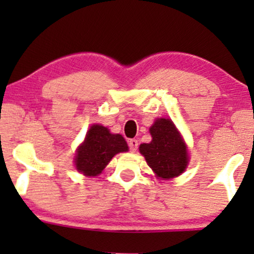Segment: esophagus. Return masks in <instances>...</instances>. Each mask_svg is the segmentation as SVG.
Listing matches in <instances>:
<instances>
[{
	"mask_svg": "<svg viewBox=\"0 0 254 254\" xmlns=\"http://www.w3.org/2000/svg\"><path fill=\"white\" fill-rule=\"evenodd\" d=\"M129 148H130V150L132 151H136L137 150V148H138V141H137V139H130L129 141Z\"/></svg>",
	"mask_w": 254,
	"mask_h": 254,
	"instance_id": "34e87169",
	"label": "esophagus"
}]
</instances>
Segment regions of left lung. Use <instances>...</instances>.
Masks as SVG:
<instances>
[{
	"mask_svg": "<svg viewBox=\"0 0 254 254\" xmlns=\"http://www.w3.org/2000/svg\"><path fill=\"white\" fill-rule=\"evenodd\" d=\"M150 143L139 145V153L160 179H172L183 173L189 164L188 147L171 119L157 118L151 125Z\"/></svg>",
	"mask_w": 254,
	"mask_h": 254,
	"instance_id": "obj_1",
	"label": "left lung"
}]
</instances>
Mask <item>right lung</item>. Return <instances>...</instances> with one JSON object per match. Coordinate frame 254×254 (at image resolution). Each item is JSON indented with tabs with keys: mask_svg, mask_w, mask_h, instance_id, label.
I'll list each match as a JSON object with an SVG mask.
<instances>
[{
	"mask_svg": "<svg viewBox=\"0 0 254 254\" xmlns=\"http://www.w3.org/2000/svg\"><path fill=\"white\" fill-rule=\"evenodd\" d=\"M127 150L129 147L123 136L111 133L107 127L94 124L77 148L75 167L84 176L95 177L103 172L116 154Z\"/></svg>",
	"mask_w": 254,
	"mask_h": 254,
	"instance_id": "obj_1",
	"label": "right lung"
}]
</instances>
